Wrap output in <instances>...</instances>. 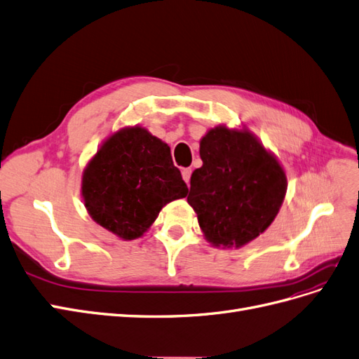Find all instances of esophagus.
Here are the masks:
<instances>
[{"mask_svg": "<svg viewBox=\"0 0 359 359\" xmlns=\"http://www.w3.org/2000/svg\"><path fill=\"white\" fill-rule=\"evenodd\" d=\"M190 177H191V169L190 168H186V169H182V180L186 181L187 184L190 182Z\"/></svg>", "mask_w": 359, "mask_h": 359, "instance_id": "34e87169", "label": "esophagus"}]
</instances>
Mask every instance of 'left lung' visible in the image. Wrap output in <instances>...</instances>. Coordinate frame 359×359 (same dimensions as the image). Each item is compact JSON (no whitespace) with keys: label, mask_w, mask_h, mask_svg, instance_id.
I'll return each mask as SVG.
<instances>
[{"label":"left lung","mask_w":359,"mask_h":359,"mask_svg":"<svg viewBox=\"0 0 359 359\" xmlns=\"http://www.w3.org/2000/svg\"><path fill=\"white\" fill-rule=\"evenodd\" d=\"M202 168L191 173L187 202L206 240L241 247L273 223L287 182L273 154L248 132L210 130L201 140Z\"/></svg>","instance_id":"1"}]
</instances>
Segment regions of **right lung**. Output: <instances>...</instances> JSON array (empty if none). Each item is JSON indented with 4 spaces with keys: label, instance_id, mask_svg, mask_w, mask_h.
<instances>
[{
    "label": "right lung",
    "instance_id": "1",
    "mask_svg": "<svg viewBox=\"0 0 359 359\" xmlns=\"http://www.w3.org/2000/svg\"><path fill=\"white\" fill-rule=\"evenodd\" d=\"M187 193L168 144L140 127L119 130L107 139L82 178L90 215L123 240L142 236L163 206Z\"/></svg>",
    "mask_w": 359,
    "mask_h": 359
}]
</instances>
